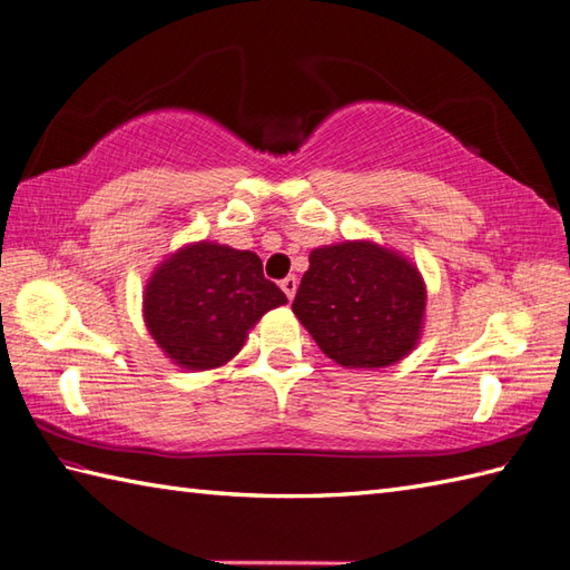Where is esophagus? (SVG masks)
<instances>
[{
    "instance_id": "1",
    "label": "esophagus",
    "mask_w": 570,
    "mask_h": 570,
    "mask_svg": "<svg viewBox=\"0 0 570 570\" xmlns=\"http://www.w3.org/2000/svg\"><path fill=\"white\" fill-rule=\"evenodd\" d=\"M282 288H284V294L288 298H294L296 296V288H298V278L296 276H286L284 282H282Z\"/></svg>"
}]
</instances>
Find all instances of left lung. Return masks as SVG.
Instances as JSON below:
<instances>
[{
  "label": "left lung",
  "mask_w": 570,
  "mask_h": 570,
  "mask_svg": "<svg viewBox=\"0 0 570 570\" xmlns=\"http://www.w3.org/2000/svg\"><path fill=\"white\" fill-rule=\"evenodd\" d=\"M292 308L337 365L382 370L419 345L426 284L402 252L372 239H345L308 254Z\"/></svg>",
  "instance_id": "1"
}]
</instances>
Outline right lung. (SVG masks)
Masks as SVG:
<instances>
[{
    "instance_id": "add662e5",
    "label": "right lung",
    "mask_w": 570,
    "mask_h": 570,
    "mask_svg": "<svg viewBox=\"0 0 570 570\" xmlns=\"http://www.w3.org/2000/svg\"><path fill=\"white\" fill-rule=\"evenodd\" d=\"M286 296L264 278L262 259L220 242H190L156 266L144 288V323L176 367H223L266 311Z\"/></svg>"
}]
</instances>
